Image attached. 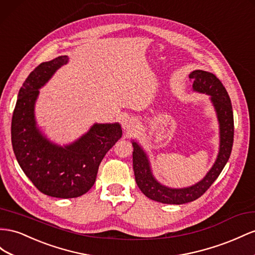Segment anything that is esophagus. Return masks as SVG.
Wrapping results in <instances>:
<instances>
[{"label":"esophagus","mask_w":255,"mask_h":255,"mask_svg":"<svg viewBox=\"0 0 255 255\" xmlns=\"http://www.w3.org/2000/svg\"><path fill=\"white\" fill-rule=\"evenodd\" d=\"M137 126V120L134 118H128L125 122V128L127 129H134Z\"/></svg>","instance_id":"obj_1"}]
</instances>
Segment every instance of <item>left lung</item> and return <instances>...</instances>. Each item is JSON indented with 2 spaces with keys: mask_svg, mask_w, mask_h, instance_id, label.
I'll return each mask as SVG.
<instances>
[{
  "mask_svg": "<svg viewBox=\"0 0 255 255\" xmlns=\"http://www.w3.org/2000/svg\"><path fill=\"white\" fill-rule=\"evenodd\" d=\"M193 89L197 92L211 95L220 123V151L218 159L202 181L185 189H170L160 184L151 174L149 162L142 149L133 142V169L138 188L147 197L163 204H185L193 202L207 191L221 174L229 161L234 141V117L230 96L222 82L215 75L197 70L190 74Z\"/></svg>",
  "mask_w": 255,
  "mask_h": 255,
  "instance_id": "8db88e82",
  "label": "left lung"
}]
</instances>
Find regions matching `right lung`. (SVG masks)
<instances>
[{
  "instance_id": "right-lung-1",
  "label": "right lung",
  "mask_w": 255,
  "mask_h": 255,
  "mask_svg": "<svg viewBox=\"0 0 255 255\" xmlns=\"http://www.w3.org/2000/svg\"><path fill=\"white\" fill-rule=\"evenodd\" d=\"M67 61L66 56H61L43 62L27 76L11 119V143L20 167L42 193L59 198L87 193L95 182L103 157L122 135L119 123L94 125L77 141L62 148L39 133L34 120L38 89Z\"/></svg>"
}]
</instances>
